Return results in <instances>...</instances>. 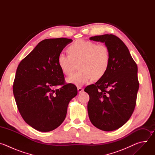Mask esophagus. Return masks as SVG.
<instances>
[{"mask_svg":"<svg viewBox=\"0 0 155 155\" xmlns=\"http://www.w3.org/2000/svg\"><path fill=\"white\" fill-rule=\"evenodd\" d=\"M77 90H78V93H81V91H83V88L81 87H80V86H78V87H77Z\"/></svg>","mask_w":155,"mask_h":155,"instance_id":"obj_1","label":"esophagus"}]
</instances>
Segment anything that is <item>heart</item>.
<instances>
[{"instance_id": "1", "label": "heart", "mask_w": 155, "mask_h": 155, "mask_svg": "<svg viewBox=\"0 0 155 155\" xmlns=\"http://www.w3.org/2000/svg\"><path fill=\"white\" fill-rule=\"evenodd\" d=\"M68 53H60L58 62L66 75H71L78 64L80 70L68 78L71 83L81 86L93 79L99 80L109 68L110 51L105 44L78 40L69 47Z\"/></svg>"}]
</instances>
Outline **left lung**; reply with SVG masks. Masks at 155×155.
I'll return each mask as SVG.
<instances>
[{"label":"left lung","instance_id":"8db88e82","mask_svg":"<svg viewBox=\"0 0 155 155\" xmlns=\"http://www.w3.org/2000/svg\"><path fill=\"white\" fill-rule=\"evenodd\" d=\"M90 38L105 43L110 61L105 75L84 88L90 96L88 115L97 128L114 130L123 126L134 110L139 87L137 65L124 42L116 35L105 34Z\"/></svg>","mask_w":155,"mask_h":155}]
</instances>
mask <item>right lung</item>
<instances>
[{
    "label": "right lung",
    "instance_id": "obj_1",
    "mask_svg": "<svg viewBox=\"0 0 155 155\" xmlns=\"http://www.w3.org/2000/svg\"><path fill=\"white\" fill-rule=\"evenodd\" d=\"M72 41L43 40L18 66L13 85L16 105L25 122L37 130L49 132L59 126L70 101L77 94L76 86L65 83L58 62L59 54ZM58 85L62 86L54 90Z\"/></svg>",
    "mask_w": 155,
    "mask_h": 155
}]
</instances>
